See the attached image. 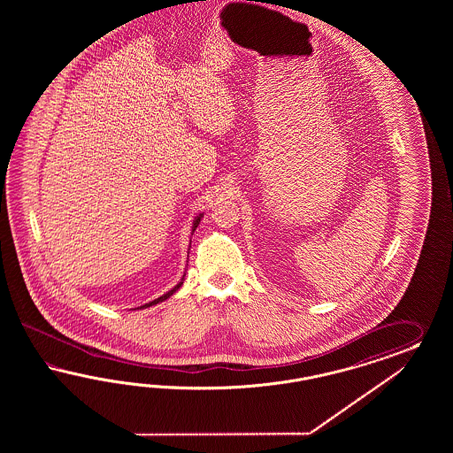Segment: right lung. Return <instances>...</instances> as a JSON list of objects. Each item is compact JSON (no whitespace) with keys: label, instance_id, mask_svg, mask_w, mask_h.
I'll use <instances>...</instances> for the list:
<instances>
[{"label":"right lung","instance_id":"obj_1","mask_svg":"<svg viewBox=\"0 0 453 453\" xmlns=\"http://www.w3.org/2000/svg\"><path fill=\"white\" fill-rule=\"evenodd\" d=\"M203 219V214H199L194 222H192V233L196 231V227L199 226V222ZM186 275V274H184ZM184 275H182V279H180V282H179L178 286H174V288H171L169 292H165V296H161V297H157V299H154V301L150 302V303H144V305H141V307H137V309H146V307H151V305H156V303H159V302H165V299H169L176 290H178L180 286H182V280H184Z\"/></svg>","mask_w":453,"mask_h":453}]
</instances>
